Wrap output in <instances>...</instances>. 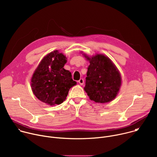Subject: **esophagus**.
I'll return each instance as SVG.
<instances>
[{"label": "esophagus", "instance_id": "34e87169", "mask_svg": "<svg viewBox=\"0 0 157 157\" xmlns=\"http://www.w3.org/2000/svg\"><path fill=\"white\" fill-rule=\"evenodd\" d=\"M78 82L79 83L80 85H82L84 84V79L82 78H81L79 81H78Z\"/></svg>", "mask_w": 157, "mask_h": 157}]
</instances>
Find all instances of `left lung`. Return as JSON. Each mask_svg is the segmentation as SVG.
Wrapping results in <instances>:
<instances>
[{
	"mask_svg": "<svg viewBox=\"0 0 157 157\" xmlns=\"http://www.w3.org/2000/svg\"><path fill=\"white\" fill-rule=\"evenodd\" d=\"M89 61L84 88L91 101L106 103L114 100L122 84L119 71L111 59L102 54L89 57L82 54Z\"/></svg>",
	"mask_w": 157,
	"mask_h": 157,
	"instance_id": "8db88e82",
	"label": "left lung"
}]
</instances>
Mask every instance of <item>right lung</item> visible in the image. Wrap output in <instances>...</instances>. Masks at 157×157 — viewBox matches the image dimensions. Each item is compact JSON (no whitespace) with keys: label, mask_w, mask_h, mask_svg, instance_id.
Wrapping results in <instances>:
<instances>
[{"label":"right lung","mask_w":157,"mask_h":157,"mask_svg":"<svg viewBox=\"0 0 157 157\" xmlns=\"http://www.w3.org/2000/svg\"><path fill=\"white\" fill-rule=\"evenodd\" d=\"M66 59L58 50L48 53L41 59L31 79L34 95L51 106L63 102L70 89L76 84L71 72L63 68Z\"/></svg>","instance_id":"add662e5"}]
</instances>
